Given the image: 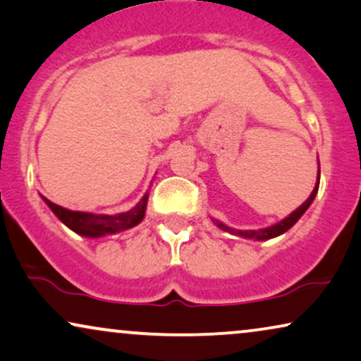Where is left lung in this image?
Wrapping results in <instances>:
<instances>
[{"label":"left lung","instance_id":"8db88e82","mask_svg":"<svg viewBox=\"0 0 361 361\" xmlns=\"http://www.w3.org/2000/svg\"><path fill=\"white\" fill-rule=\"evenodd\" d=\"M318 176H320V175H318ZM318 180H320V178H318ZM317 191H318V183H317V186H314V190L312 191V195H310V198L302 204V207L296 208L295 212L290 214V216L285 218V220H281L280 223H276V225H273L270 228H264V230H245V231H241V230H233V228H228L226 225H223V223H220V221H214V223H216V226L221 228L223 231H228V233H231V235L243 236V238H255V240L275 238V236L285 233L286 230H290V228L300 220V216H302V214L308 209L310 204H312L314 196H317Z\"/></svg>","mask_w":361,"mask_h":361}]
</instances>
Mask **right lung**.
Wrapping results in <instances>:
<instances>
[{"instance_id":"add662e5","label":"right lung","mask_w":361,"mask_h":361,"mask_svg":"<svg viewBox=\"0 0 361 361\" xmlns=\"http://www.w3.org/2000/svg\"><path fill=\"white\" fill-rule=\"evenodd\" d=\"M43 200L59 220L65 223L70 230L75 231V233L88 236V238H98V236L116 233V231L128 230V228L138 225L145 216L148 195H145L133 209L121 214H93L85 212H71V209H66L56 203L49 202L44 196Z\"/></svg>"}]
</instances>
